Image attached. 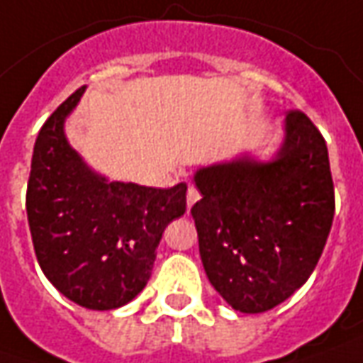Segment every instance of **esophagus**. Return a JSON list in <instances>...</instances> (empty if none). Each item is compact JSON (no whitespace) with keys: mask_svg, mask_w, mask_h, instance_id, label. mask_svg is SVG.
I'll use <instances>...</instances> for the list:
<instances>
[{"mask_svg":"<svg viewBox=\"0 0 363 363\" xmlns=\"http://www.w3.org/2000/svg\"><path fill=\"white\" fill-rule=\"evenodd\" d=\"M200 200V192L194 186H189V190H186V204H189V208H192L196 202Z\"/></svg>","mask_w":363,"mask_h":363,"instance_id":"obj_1","label":"esophagus"}]
</instances>
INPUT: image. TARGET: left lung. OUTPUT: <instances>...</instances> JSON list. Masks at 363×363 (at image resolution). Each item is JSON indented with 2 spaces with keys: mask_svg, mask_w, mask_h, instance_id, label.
<instances>
[{
  "mask_svg": "<svg viewBox=\"0 0 363 363\" xmlns=\"http://www.w3.org/2000/svg\"><path fill=\"white\" fill-rule=\"evenodd\" d=\"M192 206L208 281L234 311H271L301 289L334 218L328 149L303 111H289L271 159L242 153L200 167Z\"/></svg>",
  "mask_w": 363,
  "mask_h": 363,
  "instance_id": "1",
  "label": "left lung"
}]
</instances>
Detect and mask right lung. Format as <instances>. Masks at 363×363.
Instances as JSON below:
<instances>
[{"mask_svg":"<svg viewBox=\"0 0 363 363\" xmlns=\"http://www.w3.org/2000/svg\"><path fill=\"white\" fill-rule=\"evenodd\" d=\"M78 88L40 128L27 184V218L45 277L76 305L111 311L145 289L167 225L186 210V184L110 181L65 133Z\"/></svg>","mask_w":363,"mask_h":363,"instance_id":"obj_1","label":"right lung"}]
</instances>
